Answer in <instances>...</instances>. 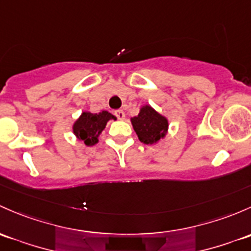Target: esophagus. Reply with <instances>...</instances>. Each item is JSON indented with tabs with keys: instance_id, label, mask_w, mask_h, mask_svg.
I'll use <instances>...</instances> for the list:
<instances>
[{
	"instance_id": "esophagus-1",
	"label": "esophagus",
	"mask_w": 251,
	"mask_h": 251,
	"mask_svg": "<svg viewBox=\"0 0 251 251\" xmlns=\"http://www.w3.org/2000/svg\"><path fill=\"white\" fill-rule=\"evenodd\" d=\"M115 117H117L118 119H120V120H124L125 119V113H124V110L119 109V110H115Z\"/></svg>"
}]
</instances>
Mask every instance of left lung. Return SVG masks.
<instances>
[{"label": "left lung", "instance_id": "1", "mask_svg": "<svg viewBox=\"0 0 251 251\" xmlns=\"http://www.w3.org/2000/svg\"><path fill=\"white\" fill-rule=\"evenodd\" d=\"M133 130L144 144L157 143L168 131V120L150 105H143L137 117L131 118Z\"/></svg>", "mask_w": 251, "mask_h": 251}]
</instances>
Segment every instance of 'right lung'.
<instances>
[{
    "label": "right lung",
    "instance_id": "obj_1",
    "mask_svg": "<svg viewBox=\"0 0 251 251\" xmlns=\"http://www.w3.org/2000/svg\"><path fill=\"white\" fill-rule=\"evenodd\" d=\"M110 119H115V117L107 110H102L96 114L83 112L73 124V133L79 141H83L88 147L95 146L99 142V136L104 130Z\"/></svg>",
    "mask_w": 251,
    "mask_h": 251
}]
</instances>
